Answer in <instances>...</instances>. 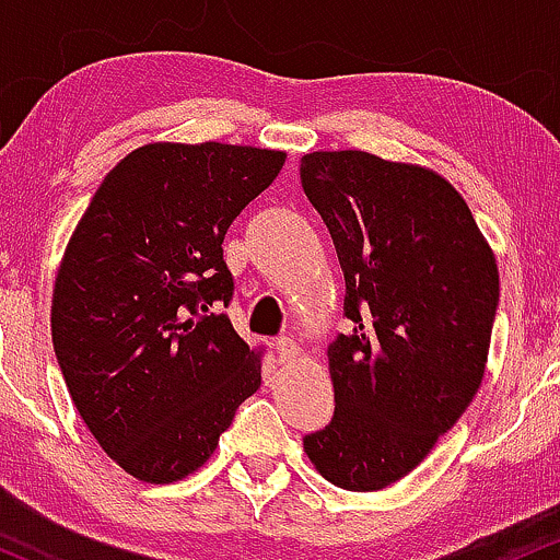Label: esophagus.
Segmentation results:
<instances>
[{
  "label": "esophagus",
  "instance_id": "obj_1",
  "mask_svg": "<svg viewBox=\"0 0 560 560\" xmlns=\"http://www.w3.org/2000/svg\"><path fill=\"white\" fill-rule=\"evenodd\" d=\"M275 349H278V357H280L282 364H293L301 357V347L296 341H293V338H288V336L278 338V341H275Z\"/></svg>",
  "mask_w": 560,
  "mask_h": 560
}]
</instances>
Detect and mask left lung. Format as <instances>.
Masks as SVG:
<instances>
[{"instance_id":"8db88e82","label":"left lung","mask_w":560,"mask_h":560,"mask_svg":"<svg viewBox=\"0 0 560 560\" xmlns=\"http://www.w3.org/2000/svg\"><path fill=\"white\" fill-rule=\"evenodd\" d=\"M301 185L330 230L354 323L328 347L336 412L304 452L336 487L375 492L420 466L479 392L498 261L433 168L317 150L301 159Z\"/></svg>"}]
</instances>
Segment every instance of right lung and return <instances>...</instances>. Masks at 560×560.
Instances as JSON below:
<instances>
[{
    "instance_id": "right-lung-1",
    "label": "right lung",
    "mask_w": 560,
    "mask_h": 560,
    "mask_svg": "<svg viewBox=\"0 0 560 560\" xmlns=\"http://www.w3.org/2000/svg\"><path fill=\"white\" fill-rule=\"evenodd\" d=\"M285 153L150 142L97 187L58 267L52 347L81 420L135 479L196 474L261 386V351L217 310L222 241Z\"/></svg>"
}]
</instances>
